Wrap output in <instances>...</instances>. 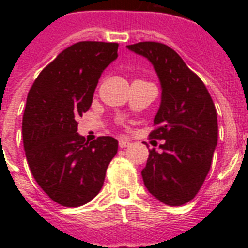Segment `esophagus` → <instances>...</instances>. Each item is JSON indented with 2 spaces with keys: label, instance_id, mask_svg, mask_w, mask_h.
<instances>
[{
  "label": "esophagus",
  "instance_id": "esophagus-1",
  "mask_svg": "<svg viewBox=\"0 0 248 248\" xmlns=\"http://www.w3.org/2000/svg\"><path fill=\"white\" fill-rule=\"evenodd\" d=\"M129 145H130V143H129L128 140H125V139H120L119 140V148L124 149V148H128Z\"/></svg>",
  "mask_w": 248,
  "mask_h": 248
}]
</instances>
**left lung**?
I'll list each match as a JSON object with an SVG mask.
<instances>
[{
	"instance_id": "left-lung-1",
	"label": "left lung",
	"mask_w": 248,
	"mask_h": 248,
	"mask_svg": "<svg viewBox=\"0 0 248 248\" xmlns=\"http://www.w3.org/2000/svg\"><path fill=\"white\" fill-rule=\"evenodd\" d=\"M148 58L161 85V103L149 137L165 140L149 150L144 185L169 206L189 202L201 189L217 145V114L202 80L172 48L159 42L126 46Z\"/></svg>"
}]
</instances>
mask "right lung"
<instances>
[{
    "label": "right lung",
    "instance_id": "add662e5",
    "mask_svg": "<svg viewBox=\"0 0 248 248\" xmlns=\"http://www.w3.org/2000/svg\"><path fill=\"white\" fill-rule=\"evenodd\" d=\"M118 43L83 41L65 48L31 87L22 120L28 166L41 189L65 207L89 202L102 189L118 140L92 143L77 133L91 108L103 71L118 57Z\"/></svg>",
    "mask_w": 248,
    "mask_h": 248
}]
</instances>
